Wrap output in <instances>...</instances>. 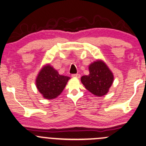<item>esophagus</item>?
I'll list each match as a JSON object with an SVG mask.
<instances>
[{"label": "esophagus", "mask_w": 146, "mask_h": 146, "mask_svg": "<svg viewBox=\"0 0 146 146\" xmlns=\"http://www.w3.org/2000/svg\"><path fill=\"white\" fill-rule=\"evenodd\" d=\"M72 76L74 77V78H79L80 77V75L79 74H74L72 75Z\"/></svg>", "instance_id": "34e87169"}]
</instances>
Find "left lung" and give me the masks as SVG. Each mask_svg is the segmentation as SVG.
<instances>
[{
  "instance_id": "1",
  "label": "left lung",
  "mask_w": 146,
  "mask_h": 146,
  "mask_svg": "<svg viewBox=\"0 0 146 146\" xmlns=\"http://www.w3.org/2000/svg\"><path fill=\"white\" fill-rule=\"evenodd\" d=\"M89 74L82 76L81 82L88 91L96 96H103L108 92L114 76L102 61H97L89 66Z\"/></svg>"
}]
</instances>
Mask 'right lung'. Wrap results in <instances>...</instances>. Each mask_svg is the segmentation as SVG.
I'll list each match as a JSON object with an SVG mask.
<instances>
[{
  "label": "right lung",
  "instance_id": "1",
  "mask_svg": "<svg viewBox=\"0 0 146 146\" xmlns=\"http://www.w3.org/2000/svg\"><path fill=\"white\" fill-rule=\"evenodd\" d=\"M69 79L70 77L59 74L56 70L46 65L39 72L36 84L43 98L52 100L61 94Z\"/></svg>",
  "mask_w": 146,
  "mask_h": 146
}]
</instances>
